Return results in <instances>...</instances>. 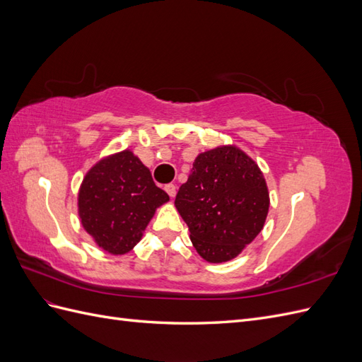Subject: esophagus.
Instances as JSON below:
<instances>
[{"label": "esophagus", "mask_w": 362, "mask_h": 362, "mask_svg": "<svg viewBox=\"0 0 362 362\" xmlns=\"http://www.w3.org/2000/svg\"><path fill=\"white\" fill-rule=\"evenodd\" d=\"M164 190L168 192V194L170 196V198H175V194H177V185H175V184H168V185H164Z\"/></svg>", "instance_id": "esophagus-1"}]
</instances>
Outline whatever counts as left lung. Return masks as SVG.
<instances>
[{
  "mask_svg": "<svg viewBox=\"0 0 362 362\" xmlns=\"http://www.w3.org/2000/svg\"><path fill=\"white\" fill-rule=\"evenodd\" d=\"M269 204L258 164L235 146L196 157L175 198L194 249L208 262L235 258L261 233Z\"/></svg>",
  "mask_w": 362,
  "mask_h": 362,
  "instance_id": "left-lung-1",
  "label": "left lung"
}]
</instances>
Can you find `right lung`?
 Returning <instances> with one entry per match:
<instances>
[{
  "label": "right lung",
  "mask_w": 362,
  "mask_h": 362,
  "mask_svg": "<svg viewBox=\"0 0 362 362\" xmlns=\"http://www.w3.org/2000/svg\"><path fill=\"white\" fill-rule=\"evenodd\" d=\"M169 201L149 169L131 151L98 161L78 193L84 229L108 254L124 255L141 238L156 210Z\"/></svg>",
  "instance_id": "obj_1"
}]
</instances>
